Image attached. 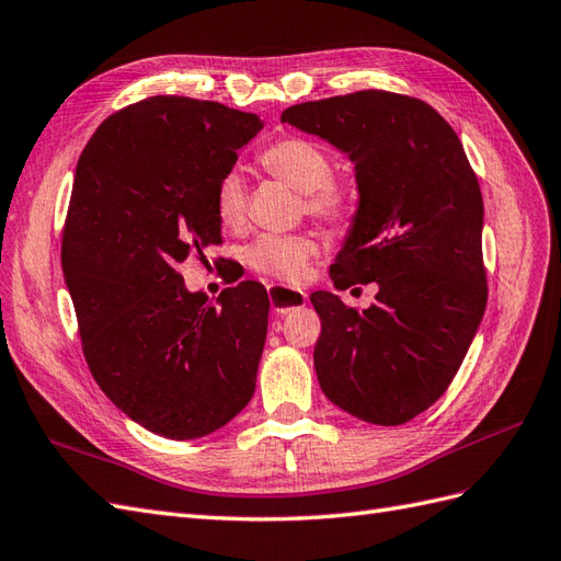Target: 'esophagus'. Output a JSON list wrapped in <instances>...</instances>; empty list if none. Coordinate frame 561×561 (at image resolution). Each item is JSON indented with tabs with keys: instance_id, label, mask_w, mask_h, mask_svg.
<instances>
[{
	"instance_id": "esophagus-1",
	"label": "esophagus",
	"mask_w": 561,
	"mask_h": 561,
	"mask_svg": "<svg viewBox=\"0 0 561 561\" xmlns=\"http://www.w3.org/2000/svg\"><path fill=\"white\" fill-rule=\"evenodd\" d=\"M267 296H270V304L272 310L286 314L291 312L294 308H300L308 304V296L300 291V289H291V286H284V284H272L267 286Z\"/></svg>"
}]
</instances>
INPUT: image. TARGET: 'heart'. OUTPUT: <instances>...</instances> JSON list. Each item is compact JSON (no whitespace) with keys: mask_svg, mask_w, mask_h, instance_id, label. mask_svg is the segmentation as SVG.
I'll use <instances>...</instances> for the list:
<instances>
[{"mask_svg":"<svg viewBox=\"0 0 561 561\" xmlns=\"http://www.w3.org/2000/svg\"><path fill=\"white\" fill-rule=\"evenodd\" d=\"M261 165L296 192L306 194L310 215L327 222H348L355 213L357 194L351 184L332 180V156L320 144L304 137H286L261 153ZM215 213L225 227L237 229L247 218V182L239 170H227L215 186ZM318 251L310 234H261L249 243L243 257L263 275L296 282Z\"/></svg>","mask_w":561,"mask_h":561,"instance_id":"obj_1","label":"heart"}]
</instances>
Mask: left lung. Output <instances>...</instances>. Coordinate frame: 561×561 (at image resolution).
I'll list each match as a JSON object with an SVG mask.
<instances>
[{"mask_svg": "<svg viewBox=\"0 0 561 561\" xmlns=\"http://www.w3.org/2000/svg\"><path fill=\"white\" fill-rule=\"evenodd\" d=\"M282 123L355 165L357 208L329 267L336 289L377 282V304L318 291L314 371L353 417L398 426L448 389L485 310L483 198L462 141L420 99L365 90L289 106Z\"/></svg>", "mask_w": 561, "mask_h": 561, "instance_id": "left-lung-1", "label": "left lung"}]
</instances>
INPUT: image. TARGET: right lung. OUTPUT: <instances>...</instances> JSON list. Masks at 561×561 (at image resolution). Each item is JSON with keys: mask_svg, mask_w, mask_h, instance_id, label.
<instances>
[{"mask_svg": "<svg viewBox=\"0 0 561 561\" xmlns=\"http://www.w3.org/2000/svg\"><path fill=\"white\" fill-rule=\"evenodd\" d=\"M261 130L218 102L149 96L99 125L78 161L61 265L82 351L99 389L151 434L208 436L253 398L265 289L241 282L213 306L178 265L222 241L215 186Z\"/></svg>", "mask_w": 561, "mask_h": 561, "instance_id": "obj_1", "label": "right lung"}]
</instances>
